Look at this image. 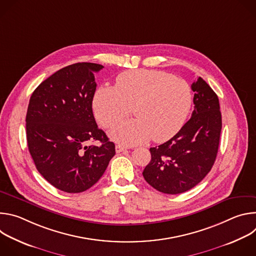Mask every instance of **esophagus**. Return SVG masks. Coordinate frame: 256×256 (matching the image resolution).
I'll use <instances>...</instances> for the list:
<instances>
[{"label":"esophagus","instance_id":"1","mask_svg":"<svg viewBox=\"0 0 256 256\" xmlns=\"http://www.w3.org/2000/svg\"><path fill=\"white\" fill-rule=\"evenodd\" d=\"M126 150H128V148L124 147V146H122V144H116V153H120V152H124Z\"/></svg>","mask_w":256,"mask_h":256}]
</instances>
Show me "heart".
Masks as SVG:
<instances>
[{
  "instance_id": "heart-1",
  "label": "heart",
  "mask_w": 256,
  "mask_h": 256,
  "mask_svg": "<svg viewBox=\"0 0 256 256\" xmlns=\"http://www.w3.org/2000/svg\"><path fill=\"white\" fill-rule=\"evenodd\" d=\"M192 103L190 85L157 70H130L116 79V87L101 86L93 98L97 120L105 128L128 116L109 132L124 144H136L150 138L157 142L172 138L184 126Z\"/></svg>"
}]
</instances>
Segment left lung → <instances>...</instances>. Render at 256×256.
<instances>
[{"instance_id": "left-lung-1", "label": "left lung", "mask_w": 256, "mask_h": 256, "mask_svg": "<svg viewBox=\"0 0 256 256\" xmlns=\"http://www.w3.org/2000/svg\"><path fill=\"white\" fill-rule=\"evenodd\" d=\"M194 109L190 120L169 140L151 148V161L142 171L160 192L177 194L194 188L210 171L222 130L218 98L198 77L192 83Z\"/></svg>"}]
</instances>
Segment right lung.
Listing matches in <instances>:
<instances>
[{
	"mask_svg": "<svg viewBox=\"0 0 256 256\" xmlns=\"http://www.w3.org/2000/svg\"><path fill=\"white\" fill-rule=\"evenodd\" d=\"M103 66H64L32 93L26 114L28 150L36 169L56 188L78 194L93 186L116 155V146L95 122L94 72ZM90 140L102 146H85Z\"/></svg>",
	"mask_w": 256,
	"mask_h": 256,
	"instance_id": "right-lung-1",
	"label": "right lung"
}]
</instances>
